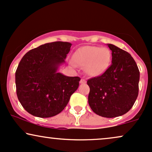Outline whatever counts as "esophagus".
<instances>
[{
    "label": "esophagus",
    "instance_id": "1",
    "mask_svg": "<svg viewBox=\"0 0 152 152\" xmlns=\"http://www.w3.org/2000/svg\"><path fill=\"white\" fill-rule=\"evenodd\" d=\"M86 83V81L85 79H83V78H81V81H80V83L82 84V83Z\"/></svg>",
    "mask_w": 152,
    "mask_h": 152
}]
</instances>
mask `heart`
Listing matches in <instances>:
<instances>
[{
    "mask_svg": "<svg viewBox=\"0 0 152 152\" xmlns=\"http://www.w3.org/2000/svg\"><path fill=\"white\" fill-rule=\"evenodd\" d=\"M112 60L109 49L95 46H84L74 53L73 66H84L86 74L90 76H98L107 70Z\"/></svg>",
    "mask_w": 152,
    "mask_h": 152,
    "instance_id": "1",
    "label": "heart"
}]
</instances>
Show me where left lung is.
I'll list each match as a JSON object with an SVG mask.
<instances>
[{
  "label": "left lung",
  "instance_id": "left-lung-1",
  "mask_svg": "<svg viewBox=\"0 0 152 152\" xmlns=\"http://www.w3.org/2000/svg\"><path fill=\"white\" fill-rule=\"evenodd\" d=\"M112 64L104 74L87 81L88 104L96 114L115 118L127 113L138 96L140 71L128 52L112 44Z\"/></svg>",
  "mask_w": 152,
  "mask_h": 152
}]
</instances>
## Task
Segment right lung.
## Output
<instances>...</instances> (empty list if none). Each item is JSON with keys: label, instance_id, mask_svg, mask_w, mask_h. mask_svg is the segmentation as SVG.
I'll use <instances>...</instances> for the list:
<instances>
[{"label": "right lung", "instance_id": "right-lung-1", "mask_svg": "<svg viewBox=\"0 0 152 152\" xmlns=\"http://www.w3.org/2000/svg\"><path fill=\"white\" fill-rule=\"evenodd\" d=\"M71 45L66 42L47 43L22 58L15 72L16 92L20 103L30 114L42 118L56 115L78 89L81 78L58 71Z\"/></svg>", "mask_w": 152, "mask_h": 152}]
</instances>
